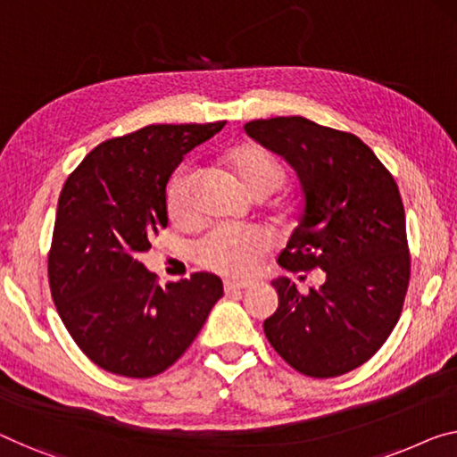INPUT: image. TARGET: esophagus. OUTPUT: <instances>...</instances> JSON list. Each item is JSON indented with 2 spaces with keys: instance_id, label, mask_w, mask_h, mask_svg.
<instances>
[{
  "instance_id": "1",
  "label": "esophagus",
  "mask_w": 457,
  "mask_h": 457,
  "mask_svg": "<svg viewBox=\"0 0 457 457\" xmlns=\"http://www.w3.org/2000/svg\"><path fill=\"white\" fill-rule=\"evenodd\" d=\"M252 281H226V285H223V287H226V291L229 294V291H242V289H250L252 287Z\"/></svg>"
}]
</instances>
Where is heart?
Wrapping results in <instances>:
<instances>
[{"mask_svg":"<svg viewBox=\"0 0 457 457\" xmlns=\"http://www.w3.org/2000/svg\"><path fill=\"white\" fill-rule=\"evenodd\" d=\"M226 160L237 179L256 199L275 193L283 182V166L269 149L254 143L237 145L228 152ZM196 172L193 166L182 163L174 170L166 185V211L174 223H190L195 220L193 187ZM270 246V237L261 228H213L195 244V261L209 270L221 275H250Z\"/></svg>","mask_w":457,"mask_h":457,"instance_id":"heart-1","label":"heart"}]
</instances>
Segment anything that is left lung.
I'll return each instance as SVG.
<instances>
[{
  "mask_svg": "<svg viewBox=\"0 0 457 457\" xmlns=\"http://www.w3.org/2000/svg\"><path fill=\"white\" fill-rule=\"evenodd\" d=\"M244 131L283 155L302 185L299 223L278 264L289 272H326L308 294L289 278L272 281L278 308L264 320V335L303 376L357 370L398 324L411 281L396 180L355 135L303 117L250 120Z\"/></svg>",
  "mask_w": 457,
  "mask_h": 457,
  "instance_id": "left-lung-1",
  "label": "left lung"
}]
</instances>
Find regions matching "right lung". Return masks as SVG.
<instances>
[{"label": "right lung", "mask_w": 457, "mask_h": 457, "mask_svg": "<svg viewBox=\"0 0 457 457\" xmlns=\"http://www.w3.org/2000/svg\"><path fill=\"white\" fill-rule=\"evenodd\" d=\"M207 125H149L94 147L67 176L49 250L51 295L67 332L104 371L154 378L176 363L223 295L213 272L160 287L139 256L168 226L166 185Z\"/></svg>", "instance_id": "right-lung-1"}]
</instances>
